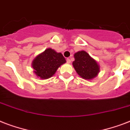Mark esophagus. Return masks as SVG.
<instances>
[{
	"mask_svg": "<svg viewBox=\"0 0 130 130\" xmlns=\"http://www.w3.org/2000/svg\"><path fill=\"white\" fill-rule=\"evenodd\" d=\"M66 61H67V63H71V59H69V58H67V59H66Z\"/></svg>",
	"mask_w": 130,
	"mask_h": 130,
	"instance_id": "esophagus-1",
	"label": "esophagus"
}]
</instances>
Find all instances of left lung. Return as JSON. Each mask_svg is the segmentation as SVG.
<instances>
[{
  "label": "left lung",
  "mask_w": 130,
  "mask_h": 130,
  "mask_svg": "<svg viewBox=\"0 0 130 130\" xmlns=\"http://www.w3.org/2000/svg\"><path fill=\"white\" fill-rule=\"evenodd\" d=\"M75 61L73 66L78 75L84 79H94L100 72V66L97 61L85 51H78L74 54Z\"/></svg>",
  "instance_id": "obj_1"
}]
</instances>
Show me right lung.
Instances as JSON below:
<instances>
[{"mask_svg":"<svg viewBox=\"0 0 130 130\" xmlns=\"http://www.w3.org/2000/svg\"><path fill=\"white\" fill-rule=\"evenodd\" d=\"M65 63L66 60L61 53L49 48L35 57L31 66L37 77L46 79L52 77L57 69Z\"/></svg>","mask_w":130,"mask_h":130,"instance_id":"1","label":"right lung"}]
</instances>
